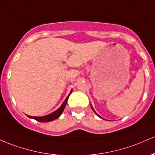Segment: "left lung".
Wrapping results in <instances>:
<instances>
[{
  "label": "left lung",
  "instance_id": "obj_1",
  "mask_svg": "<svg viewBox=\"0 0 155 155\" xmlns=\"http://www.w3.org/2000/svg\"><path fill=\"white\" fill-rule=\"evenodd\" d=\"M91 108H92V110H93V112H94V113H96V115H97V116H98V117H99V118H101V116H100V115H98V113H96V111H95V110H94V109H93V107H92V104H91ZM102 119H103V118H102Z\"/></svg>",
  "mask_w": 155,
  "mask_h": 155
}]
</instances>
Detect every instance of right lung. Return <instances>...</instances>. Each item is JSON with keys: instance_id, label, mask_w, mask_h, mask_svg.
Masks as SVG:
<instances>
[{"instance_id": "right-lung-1", "label": "right lung", "mask_w": 155, "mask_h": 155, "mask_svg": "<svg viewBox=\"0 0 155 155\" xmlns=\"http://www.w3.org/2000/svg\"><path fill=\"white\" fill-rule=\"evenodd\" d=\"M72 90H71V92H70L69 95L68 96L67 98H65V100L63 101V103L62 104V105L60 106V107L59 109H57V110H55L54 112H53V113L48 114V115H45V116H41V117H36V116H30V115H26L29 118H32V119H35V120H37V121L39 122H49V121H52V120H55V119L58 118L59 116L61 115V114L63 113L64 111V109L65 107L66 104H67V102H68V99L70 95L71 94V93H72Z\"/></svg>"}]
</instances>
